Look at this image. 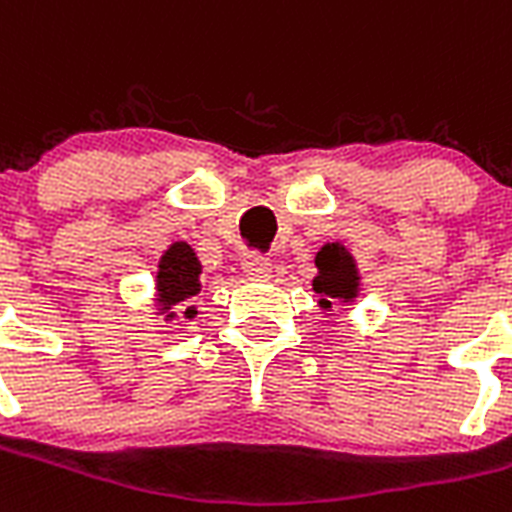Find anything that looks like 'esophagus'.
Masks as SVG:
<instances>
[{
  "label": "esophagus",
  "instance_id": "esophagus-1",
  "mask_svg": "<svg viewBox=\"0 0 512 512\" xmlns=\"http://www.w3.org/2000/svg\"><path fill=\"white\" fill-rule=\"evenodd\" d=\"M242 268L250 281H268L270 273H273V262H270L268 257L255 255V252H252V255L242 257Z\"/></svg>",
  "mask_w": 512,
  "mask_h": 512
}]
</instances>
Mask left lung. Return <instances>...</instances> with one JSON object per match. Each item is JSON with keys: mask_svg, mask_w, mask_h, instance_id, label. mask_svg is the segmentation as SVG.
<instances>
[{"mask_svg": "<svg viewBox=\"0 0 512 512\" xmlns=\"http://www.w3.org/2000/svg\"><path fill=\"white\" fill-rule=\"evenodd\" d=\"M317 262L319 275L314 278V291L322 293L324 299H319V306L322 309H332L335 301L340 304H348L358 296L361 291V275H358V268H355V260L340 242L324 244L322 250L314 257Z\"/></svg>", "mask_w": 512, "mask_h": 512, "instance_id": "left-lung-1", "label": "left lung"}]
</instances>
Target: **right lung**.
I'll return each mask as SVG.
<instances>
[{"label": "right lung", "instance_id": "1", "mask_svg": "<svg viewBox=\"0 0 512 512\" xmlns=\"http://www.w3.org/2000/svg\"><path fill=\"white\" fill-rule=\"evenodd\" d=\"M201 293V262L195 257L193 247L188 242H175L159 260L157 273V304L162 314L175 317L182 314L185 319H193L198 314L195 309V296ZM176 311L172 312L171 309Z\"/></svg>", "mask_w": 512, "mask_h": 512}]
</instances>
